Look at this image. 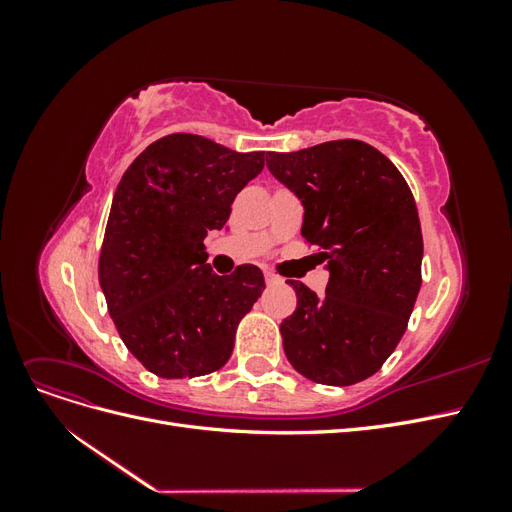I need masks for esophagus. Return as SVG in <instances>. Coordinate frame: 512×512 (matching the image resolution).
<instances>
[{"instance_id":"obj_1","label":"esophagus","mask_w":512,"mask_h":512,"mask_svg":"<svg viewBox=\"0 0 512 512\" xmlns=\"http://www.w3.org/2000/svg\"><path fill=\"white\" fill-rule=\"evenodd\" d=\"M265 282H267L269 286H275V284H280V282H282V277H277L275 273L267 271V273H265Z\"/></svg>"}]
</instances>
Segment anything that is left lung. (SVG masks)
<instances>
[{
  "label": "left lung",
  "mask_w": 512,
  "mask_h": 512,
  "mask_svg": "<svg viewBox=\"0 0 512 512\" xmlns=\"http://www.w3.org/2000/svg\"><path fill=\"white\" fill-rule=\"evenodd\" d=\"M267 168L301 200V235L329 269L322 297L290 280L297 309L280 327L284 352L314 382H361L397 348L421 290L414 196L389 158L352 138L269 151Z\"/></svg>",
  "instance_id": "obj_1"
}]
</instances>
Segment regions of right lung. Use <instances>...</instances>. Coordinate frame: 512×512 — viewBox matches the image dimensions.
<instances>
[{"label":"right lung","instance_id":"add662e5","mask_svg":"<svg viewBox=\"0 0 512 512\" xmlns=\"http://www.w3.org/2000/svg\"><path fill=\"white\" fill-rule=\"evenodd\" d=\"M262 168L265 151L168 134L123 173L98 277L123 344L151 374L196 378L230 359L265 277L254 265L213 273L205 237L224 228L232 200Z\"/></svg>","mask_w":512,"mask_h":512}]
</instances>
